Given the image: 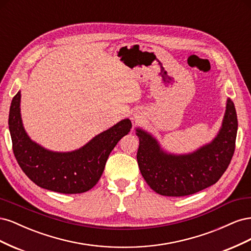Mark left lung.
Here are the masks:
<instances>
[{"label":"left lung","instance_id":"obj_1","mask_svg":"<svg viewBox=\"0 0 251 251\" xmlns=\"http://www.w3.org/2000/svg\"><path fill=\"white\" fill-rule=\"evenodd\" d=\"M238 118L230 98L226 100L222 126L209 143L188 154H173L156 137L136 127L139 138L137 161L142 177L159 195L182 197L215 184L228 168L234 153Z\"/></svg>","mask_w":251,"mask_h":251}]
</instances>
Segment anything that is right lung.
Wrapping results in <instances>:
<instances>
[{
    "instance_id": "obj_1",
    "label": "right lung",
    "mask_w": 251,
    "mask_h": 251,
    "mask_svg": "<svg viewBox=\"0 0 251 251\" xmlns=\"http://www.w3.org/2000/svg\"><path fill=\"white\" fill-rule=\"evenodd\" d=\"M8 125L13 153L23 172L40 187L62 194H81L95 186L112 150L132 127L126 118L77 150L53 151L31 140L25 131L20 91L12 98Z\"/></svg>"
}]
</instances>
